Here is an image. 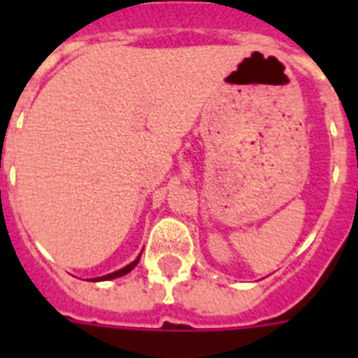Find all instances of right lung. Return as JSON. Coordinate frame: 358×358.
<instances>
[{
    "label": "right lung",
    "mask_w": 358,
    "mask_h": 358,
    "mask_svg": "<svg viewBox=\"0 0 358 358\" xmlns=\"http://www.w3.org/2000/svg\"><path fill=\"white\" fill-rule=\"evenodd\" d=\"M139 258H141V256H137V258H135V260L131 262V264H128V266L122 267V269H119V271L109 273V275H103V277L92 278V282H100V280H111V278H119V277H122V275H128V273L131 271V269H134V267L137 266V264H139Z\"/></svg>",
    "instance_id": "1"
}]
</instances>
